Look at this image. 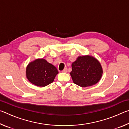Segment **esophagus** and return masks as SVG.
<instances>
[{
	"instance_id": "esophagus-1",
	"label": "esophagus",
	"mask_w": 129,
	"mask_h": 129,
	"mask_svg": "<svg viewBox=\"0 0 129 129\" xmlns=\"http://www.w3.org/2000/svg\"><path fill=\"white\" fill-rule=\"evenodd\" d=\"M67 71H68V69L67 68H65L64 69V70H63V71H62V72L66 73V72H67Z\"/></svg>"
}]
</instances>
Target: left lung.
<instances>
[{"instance_id": "obj_1", "label": "left lung", "mask_w": 129, "mask_h": 129, "mask_svg": "<svg viewBox=\"0 0 129 129\" xmlns=\"http://www.w3.org/2000/svg\"><path fill=\"white\" fill-rule=\"evenodd\" d=\"M71 75L75 84L81 87L94 85L102 75V69L97 59L90 56H80L72 64Z\"/></svg>"}]
</instances>
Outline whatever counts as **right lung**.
I'll list each match as a JSON object with an SVG mask.
<instances>
[{"label": "right lung", "instance_id": "right-lung-1", "mask_svg": "<svg viewBox=\"0 0 129 129\" xmlns=\"http://www.w3.org/2000/svg\"><path fill=\"white\" fill-rule=\"evenodd\" d=\"M58 73L55 67L43 58L30 62L26 69V76L29 81L40 87L53 82Z\"/></svg>", "mask_w": 129, "mask_h": 129}]
</instances>
